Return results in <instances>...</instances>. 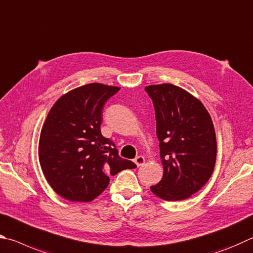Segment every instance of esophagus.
<instances>
[{
	"label": "esophagus",
	"instance_id": "34e87169",
	"mask_svg": "<svg viewBox=\"0 0 253 253\" xmlns=\"http://www.w3.org/2000/svg\"><path fill=\"white\" fill-rule=\"evenodd\" d=\"M134 162H135L136 166L140 167V166H142L143 163L145 162V159H144V157H142V156H139V157H136V158L134 159Z\"/></svg>",
	"mask_w": 253,
	"mask_h": 253
}]
</instances>
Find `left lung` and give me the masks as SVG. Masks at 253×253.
Returning a JSON list of instances; mask_svg holds the SVG:
<instances>
[{
  "label": "left lung",
  "mask_w": 253,
  "mask_h": 253,
  "mask_svg": "<svg viewBox=\"0 0 253 253\" xmlns=\"http://www.w3.org/2000/svg\"><path fill=\"white\" fill-rule=\"evenodd\" d=\"M152 99L163 166L162 180L151 191L166 201L198 192L213 172L216 139L213 123L197 97L173 84L145 87Z\"/></svg>",
  "instance_id": "8db88e82"
}]
</instances>
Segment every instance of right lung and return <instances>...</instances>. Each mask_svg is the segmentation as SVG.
Instances as JSON below:
<instances>
[{"instance_id":"right-lung-1","label":"right lung","mask_w":253,"mask_h":253,"mask_svg":"<svg viewBox=\"0 0 253 253\" xmlns=\"http://www.w3.org/2000/svg\"><path fill=\"white\" fill-rule=\"evenodd\" d=\"M119 90L101 83L82 85L62 95L47 114L39 160L48 184L66 200H94L109 185L110 175L136 168L101 134L102 110Z\"/></svg>"}]
</instances>
